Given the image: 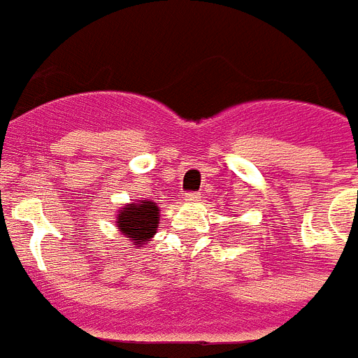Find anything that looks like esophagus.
Segmentation results:
<instances>
[{
    "instance_id": "esophagus-1",
    "label": "esophagus",
    "mask_w": 358,
    "mask_h": 358,
    "mask_svg": "<svg viewBox=\"0 0 358 358\" xmlns=\"http://www.w3.org/2000/svg\"><path fill=\"white\" fill-rule=\"evenodd\" d=\"M200 194L199 193H185L184 194V200L187 204H193V202H199Z\"/></svg>"
}]
</instances>
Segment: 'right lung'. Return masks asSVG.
Segmentation results:
<instances>
[{"label":"right lung","mask_w":358,"mask_h":358,"mask_svg":"<svg viewBox=\"0 0 358 358\" xmlns=\"http://www.w3.org/2000/svg\"><path fill=\"white\" fill-rule=\"evenodd\" d=\"M117 229L132 243L134 248L147 245L156 235L159 224V208L156 202L141 200L127 204L117 211Z\"/></svg>","instance_id":"obj_1"}]
</instances>
